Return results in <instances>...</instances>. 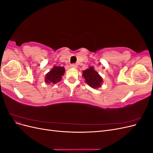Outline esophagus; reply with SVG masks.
<instances>
[{
    "label": "esophagus",
    "mask_w": 153,
    "mask_h": 153,
    "mask_svg": "<svg viewBox=\"0 0 153 153\" xmlns=\"http://www.w3.org/2000/svg\"><path fill=\"white\" fill-rule=\"evenodd\" d=\"M71 67L73 68H77V65H76V64H71Z\"/></svg>",
    "instance_id": "esophagus-1"
}]
</instances>
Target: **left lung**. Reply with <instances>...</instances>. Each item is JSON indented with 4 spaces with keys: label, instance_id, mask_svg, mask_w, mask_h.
I'll return each mask as SVG.
<instances>
[{
    "label": "left lung",
    "instance_id": "8db88e82",
    "mask_svg": "<svg viewBox=\"0 0 153 153\" xmlns=\"http://www.w3.org/2000/svg\"><path fill=\"white\" fill-rule=\"evenodd\" d=\"M82 76L85 79V82L87 85L94 89H98L101 87L103 84V78L97 72L93 66L83 71Z\"/></svg>",
    "mask_w": 153,
    "mask_h": 153
}]
</instances>
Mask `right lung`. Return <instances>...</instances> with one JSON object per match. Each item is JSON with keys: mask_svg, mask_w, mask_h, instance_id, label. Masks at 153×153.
Returning a JSON list of instances; mask_svg holds the SVG:
<instances>
[{"mask_svg": "<svg viewBox=\"0 0 153 153\" xmlns=\"http://www.w3.org/2000/svg\"><path fill=\"white\" fill-rule=\"evenodd\" d=\"M64 73H65V68L64 67L54 66L48 73L46 74L45 82L47 84H57L61 80Z\"/></svg>", "mask_w": 153, "mask_h": 153, "instance_id": "add662e5", "label": "right lung"}]
</instances>
